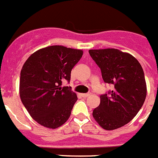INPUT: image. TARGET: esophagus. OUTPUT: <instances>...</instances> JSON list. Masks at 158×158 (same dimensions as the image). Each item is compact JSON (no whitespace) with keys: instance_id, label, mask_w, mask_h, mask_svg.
Returning <instances> with one entry per match:
<instances>
[{"instance_id":"esophagus-1","label":"esophagus","mask_w":158,"mask_h":158,"mask_svg":"<svg viewBox=\"0 0 158 158\" xmlns=\"http://www.w3.org/2000/svg\"><path fill=\"white\" fill-rule=\"evenodd\" d=\"M89 95H91V93H85V94H81V96L83 97V98H87V97H89Z\"/></svg>"}]
</instances>
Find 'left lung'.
Wrapping results in <instances>:
<instances>
[{
	"label": "left lung",
	"instance_id": "obj_1",
	"mask_svg": "<svg viewBox=\"0 0 158 158\" xmlns=\"http://www.w3.org/2000/svg\"><path fill=\"white\" fill-rule=\"evenodd\" d=\"M89 52L100 68L104 82L114 86L112 91L100 95L93 118L106 130L121 128L134 118L146 99L143 68L135 57L118 49H92Z\"/></svg>",
	"mask_w": 158,
	"mask_h": 158
}]
</instances>
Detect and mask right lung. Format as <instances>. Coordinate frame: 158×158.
<instances>
[{
    "instance_id": "add662e5",
    "label": "right lung",
    "mask_w": 158,
    "mask_h": 158,
    "mask_svg": "<svg viewBox=\"0 0 158 158\" xmlns=\"http://www.w3.org/2000/svg\"><path fill=\"white\" fill-rule=\"evenodd\" d=\"M83 52L61 45L49 46L37 51L22 68L19 95L33 119L48 128H59L71 114L77 100L69 83L70 73Z\"/></svg>"
}]
</instances>
